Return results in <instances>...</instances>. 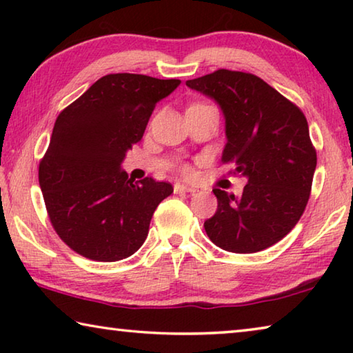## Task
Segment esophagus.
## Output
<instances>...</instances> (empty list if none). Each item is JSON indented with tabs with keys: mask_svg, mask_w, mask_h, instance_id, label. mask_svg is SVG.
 <instances>
[{
	"mask_svg": "<svg viewBox=\"0 0 353 353\" xmlns=\"http://www.w3.org/2000/svg\"><path fill=\"white\" fill-rule=\"evenodd\" d=\"M174 193H190V194H194L196 190L188 187V185H183V183H174Z\"/></svg>",
	"mask_w": 353,
	"mask_h": 353,
	"instance_id": "esophagus-1",
	"label": "esophagus"
}]
</instances>
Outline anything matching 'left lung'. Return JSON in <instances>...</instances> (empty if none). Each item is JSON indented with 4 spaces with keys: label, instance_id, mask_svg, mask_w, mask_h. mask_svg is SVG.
Returning <instances> with one entry per match:
<instances>
[{
    "label": "left lung",
    "instance_id": "obj_1",
    "mask_svg": "<svg viewBox=\"0 0 353 353\" xmlns=\"http://www.w3.org/2000/svg\"><path fill=\"white\" fill-rule=\"evenodd\" d=\"M187 85L221 107L227 139L221 160L248 179L240 198L213 190L218 208L204 223L208 238L235 254L272 246L301 219L312 191L316 151L305 115L259 76L243 71L218 70Z\"/></svg>",
    "mask_w": 353,
    "mask_h": 353
}]
</instances>
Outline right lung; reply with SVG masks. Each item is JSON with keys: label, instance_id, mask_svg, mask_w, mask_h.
Segmentation results:
<instances>
[{"label": "right lung", "instance_id": "obj_1", "mask_svg": "<svg viewBox=\"0 0 353 353\" xmlns=\"http://www.w3.org/2000/svg\"><path fill=\"white\" fill-rule=\"evenodd\" d=\"M179 83L107 74L57 117L39 183L52 227L74 252L118 261L145 243L155 208L172 187L152 177L134 182L121 163L141 140L155 104Z\"/></svg>", "mask_w": 353, "mask_h": 353}]
</instances>
